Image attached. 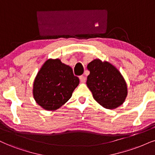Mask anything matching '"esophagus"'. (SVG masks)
Returning a JSON list of instances; mask_svg holds the SVG:
<instances>
[{
    "label": "esophagus",
    "mask_w": 155,
    "mask_h": 155,
    "mask_svg": "<svg viewBox=\"0 0 155 155\" xmlns=\"http://www.w3.org/2000/svg\"><path fill=\"white\" fill-rule=\"evenodd\" d=\"M79 78H80V81H81V83H85V81H86V78H85V76L81 75L79 77Z\"/></svg>",
    "instance_id": "obj_1"
}]
</instances>
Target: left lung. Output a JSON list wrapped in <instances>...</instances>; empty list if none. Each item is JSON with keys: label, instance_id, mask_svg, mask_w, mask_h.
Instances as JSON below:
<instances>
[{"label": "left lung", "instance_id": "left-lung-1", "mask_svg": "<svg viewBox=\"0 0 155 155\" xmlns=\"http://www.w3.org/2000/svg\"><path fill=\"white\" fill-rule=\"evenodd\" d=\"M87 68L90 74L86 84L95 100L108 109L121 106L127 97V86L117 69L98 59L90 62Z\"/></svg>", "mask_w": 155, "mask_h": 155}]
</instances>
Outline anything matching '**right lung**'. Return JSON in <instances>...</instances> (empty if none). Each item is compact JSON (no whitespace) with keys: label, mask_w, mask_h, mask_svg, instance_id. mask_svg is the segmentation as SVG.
<instances>
[{"label":"right lung","mask_w":155,"mask_h":155,"mask_svg":"<svg viewBox=\"0 0 155 155\" xmlns=\"http://www.w3.org/2000/svg\"><path fill=\"white\" fill-rule=\"evenodd\" d=\"M79 84L72 69L58 59L46 61L34 82L33 94L36 102L45 110H54L71 98Z\"/></svg>","instance_id":"1"}]
</instances>
